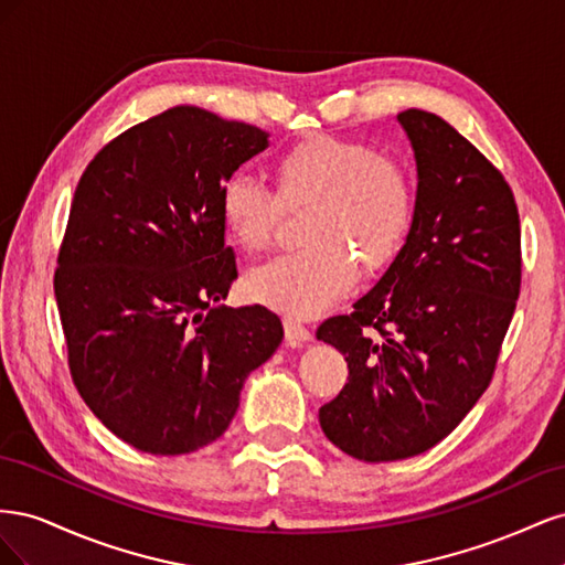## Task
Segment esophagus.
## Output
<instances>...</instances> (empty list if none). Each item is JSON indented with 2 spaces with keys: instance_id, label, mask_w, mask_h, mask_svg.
Returning <instances> with one entry per match:
<instances>
[{
  "instance_id": "obj_1",
  "label": "esophagus",
  "mask_w": 565,
  "mask_h": 565,
  "mask_svg": "<svg viewBox=\"0 0 565 565\" xmlns=\"http://www.w3.org/2000/svg\"><path fill=\"white\" fill-rule=\"evenodd\" d=\"M282 324H285V339H287L289 347H301V344H306V341L313 339L311 330L295 318H285Z\"/></svg>"
}]
</instances>
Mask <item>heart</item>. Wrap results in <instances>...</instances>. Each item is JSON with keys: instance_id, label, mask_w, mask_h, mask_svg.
<instances>
[{"instance_id": "heart-1", "label": "heart", "mask_w": 565, "mask_h": 565, "mask_svg": "<svg viewBox=\"0 0 565 565\" xmlns=\"http://www.w3.org/2000/svg\"><path fill=\"white\" fill-rule=\"evenodd\" d=\"M282 204H309L306 247L273 256L247 273L252 301L289 316H318L355 282V262L372 273L391 262L413 221V183L396 162L361 141L313 136L282 150L270 167ZM278 200L252 177L218 191V216L245 252L268 245Z\"/></svg>"}]
</instances>
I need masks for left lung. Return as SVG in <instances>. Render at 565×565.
Wrapping results in <instances>:
<instances>
[{
    "instance_id": "8db88e82",
    "label": "left lung",
    "mask_w": 565,
    "mask_h": 565,
    "mask_svg": "<svg viewBox=\"0 0 565 565\" xmlns=\"http://www.w3.org/2000/svg\"><path fill=\"white\" fill-rule=\"evenodd\" d=\"M417 164L405 245L353 313L316 337L349 382L320 407L339 450L393 461L434 448L488 388L521 289V228L504 177L446 119L398 115Z\"/></svg>"
}]
</instances>
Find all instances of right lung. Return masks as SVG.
<instances>
[{
	"mask_svg": "<svg viewBox=\"0 0 565 565\" xmlns=\"http://www.w3.org/2000/svg\"><path fill=\"white\" fill-rule=\"evenodd\" d=\"M268 131L174 106L84 169L54 292L73 382L129 446L185 455L228 429L249 372L282 341L264 306H218L237 278L218 191Z\"/></svg>",
	"mask_w": 565,
	"mask_h": 565,
	"instance_id": "obj_1",
	"label": "right lung"
}]
</instances>
